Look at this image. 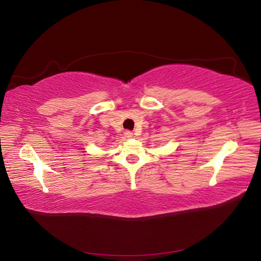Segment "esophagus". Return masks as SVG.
<instances>
[{
  "label": "esophagus",
  "mask_w": 261,
  "mask_h": 261,
  "mask_svg": "<svg viewBox=\"0 0 261 261\" xmlns=\"http://www.w3.org/2000/svg\"><path fill=\"white\" fill-rule=\"evenodd\" d=\"M124 137L127 138V139H130V138L134 137V134H132L131 131H125V132H124Z\"/></svg>",
  "instance_id": "obj_1"
}]
</instances>
